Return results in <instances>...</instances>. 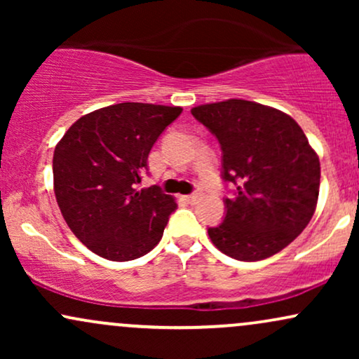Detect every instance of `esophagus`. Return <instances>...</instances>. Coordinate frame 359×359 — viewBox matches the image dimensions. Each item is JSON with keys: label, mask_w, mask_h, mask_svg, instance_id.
Masks as SVG:
<instances>
[{"label": "esophagus", "mask_w": 359, "mask_h": 359, "mask_svg": "<svg viewBox=\"0 0 359 359\" xmlns=\"http://www.w3.org/2000/svg\"><path fill=\"white\" fill-rule=\"evenodd\" d=\"M199 199H201V192H194L191 196H185V201H187L189 204H196Z\"/></svg>", "instance_id": "esophagus-1"}]
</instances>
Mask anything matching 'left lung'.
Listing matches in <instances>:
<instances>
[{
  "instance_id": "left-lung-1",
  "label": "left lung",
  "mask_w": 359,
  "mask_h": 359,
  "mask_svg": "<svg viewBox=\"0 0 359 359\" xmlns=\"http://www.w3.org/2000/svg\"><path fill=\"white\" fill-rule=\"evenodd\" d=\"M217 138L222 180L236 185L226 216L209 228L217 250L240 262L278 253L306 229L319 197L320 163L295 119L245 100L192 108Z\"/></svg>"
}]
</instances>
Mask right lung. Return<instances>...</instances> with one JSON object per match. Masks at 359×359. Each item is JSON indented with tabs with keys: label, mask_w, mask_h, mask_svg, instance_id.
I'll return each instance as SVG.
<instances>
[{
	"label": "right lung",
	"mask_w": 359,
	"mask_h": 359,
	"mask_svg": "<svg viewBox=\"0 0 359 359\" xmlns=\"http://www.w3.org/2000/svg\"><path fill=\"white\" fill-rule=\"evenodd\" d=\"M182 108L119 102L77 119L53 151L62 216L93 253L111 262L147 255L162 240L175 199L158 185L138 191L148 154Z\"/></svg>",
	"instance_id": "1"
}]
</instances>
